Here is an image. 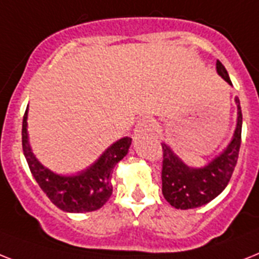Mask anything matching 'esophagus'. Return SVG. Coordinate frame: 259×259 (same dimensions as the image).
I'll list each match as a JSON object with an SVG mask.
<instances>
[{
  "instance_id": "esophagus-1",
  "label": "esophagus",
  "mask_w": 259,
  "mask_h": 259,
  "mask_svg": "<svg viewBox=\"0 0 259 259\" xmlns=\"http://www.w3.org/2000/svg\"><path fill=\"white\" fill-rule=\"evenodd\" d=\"M154 129V121L149 117H144L141 118L136 125V129H134V134L136 136H142V134L150 133Z\"/></svg>"
}]
</instances>
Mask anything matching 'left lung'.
Returning <instances> with one entry per match:
<instances>
[{
    "mask_svg": "<svg viewBox=\"0 0 259 259\" xmlns=\"http://www.w3.org/2000/svg\"><path fill=\"white\" fill-rule=\"evenodd\" d=\"M217 73L232 85L228 70L220 61H217ZM235 104L237 126L232 142L203 167H190L167 145L162 144V194L176 209L188 210L206 205L228 186L237 165L242 133V110L238 97L235 98Z\"/></svg>",
    "mask_w": 259,
    "mask_h": 259,
    "instance_id": "obj_1",
    "label": "left lung"
}]
</instances>
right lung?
<instances>
[{
  "instance_id": "add662e5",
  "label": "right lung",
  "mask_w": 259,
  "mask_h": 259,
  "mask_svg": "<svg viewBox=\"0 0 259 259\" xmlns=\"http://www.w3.org/2000/svg\"><path fill=\"white\" fill-rule=\"evenodd\" d=\"M132 138L123 137L104 151L93 165L77 176H60L35 158L27 138V108L22 119V149L31 174L48 198L68 213L94 211L108 202L113 193L111 174L114 166L127 154Z\"/></svg>"
}]
</instances>
